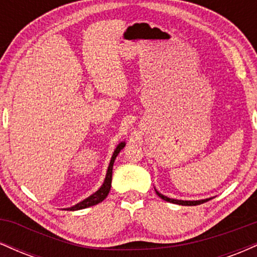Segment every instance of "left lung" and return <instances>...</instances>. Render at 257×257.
Here are the masks:
<instances>
[{
  "mask_svg": "<svg viewBox=\"0 0 257 257\" xmlns=\"http://www.w3.org/2000/svg\"><path fill=\"white\" fill-rule=\"evenodd\" d=\"M156 193H157L158 196L161 197L162 199L167 200V202H169V203H174V204H179V205H199V204H203V203L208 202V200H210V199H202V200H178V199L168 198V197L163 196V194H161L159 192H157V191H156Z\"/></svg>",
  "mask_w": 257,
  "mask_h": 257,
  "instance_id": "1",
  "label": "left lung"
}]
</instances>
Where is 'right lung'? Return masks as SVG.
<instances>
[{
	"mask_svg": "<svg viewBox=\"0 0 257 257\" xmlns=\"http://www.w3.org/2000/svg\"><path fill=\"white\" fill-rule=\"evenodd\" d=\"M124 147V143H120L118 146H117V149L114 150L113 155H112V158H111V162H110V166H108V169H107V174H106V178H105V181L104 184H102L101 187H100V190L96 191L95 193L91 194L90 197H88L87 199H84L83 202L78 203V204H76L75 206H71V208H67L66 210H79V209H84V208H88V206H91V205H95L98 204V203L102 202L106 197H107L108 192H110V188H111V181H112V168H113V163H114V159H116L117 156H118V153L120 152V150Z\"/></svg>",
	"mask_w": 257,
	"mask_h": 257,
	"instance_id": "obj_1",
	"label": "right lung"
}]
</instances>
